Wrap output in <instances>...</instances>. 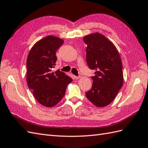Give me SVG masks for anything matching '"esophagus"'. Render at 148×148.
I'll return each instance as SVG.
<instances>
[{"instance_id":"34e87169","label":"esophagus","mask_w":148,"mask_h":148,"mask_svg":"<svg viewBox=\"0 0 148 148\" xmlns=\"http://www.w3.org/2000/svg\"><path fill=\"white\" fill-rule=\"evenodd\" d=\"M80 77H81L80 75H79V76H76V75H74V78L75 79H76V80H77V79H79Z\"/></svg>"}]
</instances>
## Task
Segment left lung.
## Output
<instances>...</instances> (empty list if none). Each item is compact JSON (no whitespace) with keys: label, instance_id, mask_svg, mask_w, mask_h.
<instances>
[{"label":"left lung","instance_id":"obj_1","mask_svg":"<svg viewBox=\"0 0 148 148\" xmlns=\"http://www.w3.org/2000/svg\"><path fill=\"white\" fill-rule=\"evenodd\" d=\"M83 40L87 44V64L95 71L92 88L86 96L96 106L105 107L115 99L123 84L120 56L112 42L99 33L87 35Z\"/></svg>","mask_w":148,"mask_h":148}]
</instances>
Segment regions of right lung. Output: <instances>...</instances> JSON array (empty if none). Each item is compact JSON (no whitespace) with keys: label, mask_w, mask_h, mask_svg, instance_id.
Masks as SVG:
<instances>
[{"label":"right lung","mask_w":148,"mask_h":148,"mask_svg":"<svg viewBox=\"0 0 148 148\" xmlns=\"http://www.w3.org/2000/svg\"><path fill=\"white\" fill-rule=\"evenodd\" d=\"M64 43L59 37L48 36L36 42L27 59V82L36 100L44 106L53 107L62 99L73 79L65 73L53 71L56 51Z\"/></svg>","instance_id":"1"}]
</instances>
